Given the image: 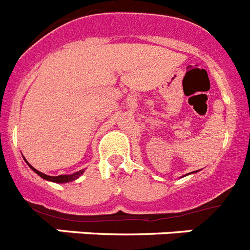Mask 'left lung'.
I'll return each instance as SVG.
<instances>
[{
	"instance_id": "1",
	"label": "left lung",
	"mask_w": 250,
	"mask_h": 250,
	"mask_svg": "<svg viewBox=\"0 0 250 250\" xmlns=\"http://www.w3.org/2000/svg\"><path fill=\"white\" fill-rule=\"evenodd\" d=\"M189 174H190V173H189Z\"/></svg>"
}]
</instances>
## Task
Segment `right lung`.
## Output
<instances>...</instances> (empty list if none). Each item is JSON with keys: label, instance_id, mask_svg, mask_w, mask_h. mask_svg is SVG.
Listing matches in <instances>:
<instances>
[{"label": "right lung", "instance_id": "obj_1", "mask_svg": "<svg viewBox=\"0 0 250 250\" xmlns=\"http://www.w3.org/2000/svg\"><path fill=\"white\" fill-rule=\"evenodd\" d=\"M26 163H27V161H26ZM27 164H28V163H27ZM28 167H30L31 169L34 170L35 173H36V174H39V175L41 176V178L46 179V180H50V182H54V183H68V182H72V180H75V179H77V178H79V176L81 175V174L83 173V170H80V171H79V173H75V174H72V175H59V176H50V175H46V174L41 173V171H39V170H36V169H35L34 167H31L30 164H28Z\"/></svg>", "mask_w": 250, "mask_h": 250}]
</instances>
